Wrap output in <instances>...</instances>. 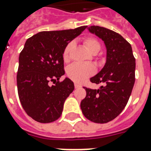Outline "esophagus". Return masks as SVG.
Wrapping results in <instances>:
<instances>
[{"instance_id":"1","label":"esophagus","mask_w":151,"mask_h":151,"mask_svg":"<svg viewBox=\"0 0 151 151\" xmlns=\"http://www.w3.org/2000/svg\"><path fill=\"white\" fill-rule=\"evenodd\" d=\"M82 86H81V85H79V84L78 83H75V88H81Z\"/></svg>"}]
</instances>
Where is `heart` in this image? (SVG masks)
<instances>
[{"label":"heart","instance_id":"1","mask_svg":"<svg viewBox=\"0 0 151 151\" xmlns=\"http://www.w3.org/2000/svg\"><path fill=\"white\" fill-rule=\"evenodd\" d=\"M83 44L90 54L95 55L100 51L101 45L97 39L94 38H86L83 40ZM74 46L73 42H70L66 46L63 54L64 62L69 60V53ZM95 73V67L92 64H73L69 66L66 74L70 79L77 83H82L85 80Z\"/></svg>","mask_w":151,"mask_h":151}]
</instances>
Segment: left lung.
I'll return each mask as SVG.
<instances>
[{
	"mask_svg": "<svg viewBox=\"0 0 151 151\" xmlns=\"http://www.w3.org/2000/svg\"><path fill=\"white\" fill-rule=\"evenodd\" d=\"M88 29L104 41L106 63L101 71L90 78L92 83L103 85L99 89L84 88L86 97L80 106L88 119L106 123L118 116L127 104L135 81V59L131 45L119 34L97 26Z\"/></svg>",
	"mask_w": 151,
	"mask_h": 151,
	"instance_id": "8db88e82",
	"label": "left lung"
}]
</instances>
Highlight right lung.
<instances>
[{
	"mask_svg": "<svg viewBox=\"0 0 151 151\" xmlns=\"http://www.w3.org/2000/svg\"><path fill=\"white\" fill-rule=\"evenodd\" d=\"M87 27L41 32L26 41L19 57L17 89L24 110L34 120L49 123L60 117L64 102L75 88L67 77L59 82L65 74L63 50ZM57 80L55 85H49Z\"/></svg>",
	"mask_w": 151,
	"mask_h": 151,
	"instance_id": "add662e5",
	"label": "right lung"
}]
</instances>
